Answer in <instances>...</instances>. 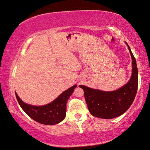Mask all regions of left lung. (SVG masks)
I'll use <instances>...</instances> for the list:
<instances>
[{"instance_id": "obj_1", "label": "left lung", "mask_w": 150, "mask_h": 150, "mask_svg": "<svg viewBox=\"0 0 150 150\" xmlns=\"http://www.w3.org/2000/svg\"><path fill=\"white\" fill-rule=\"evenodd\" d=\"M128 49L132 59L133 70L131 79L126 85L113 91H103L79 86L84 90L89 111L94 117L106 119L119 117L128 110L134 100L138 88V69L129 46Z\"/></svg>"}]
</instances>
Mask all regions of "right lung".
Returning a JSON list of instances; mask_svg holds the SVG:
<instances>
[{"label": "right lung", "mask_w": 150, "mask_h": 150, "mask_svg": "<svg viewBox=\"0 0 150 150\" xmlns=\"http://www.w3.org/2000/svg\"><path fill=\"white\" fill-rule=\"evenodd\" d=\"M76 87L77 85L73 86L60 94L52 103L41 106H31L24 103L16 92L15 95L22 109L31 119L45 125H54L61 122L65 118L67 101Z\"/></svg>", "instance_id": "obj_1"}]
</instances>
